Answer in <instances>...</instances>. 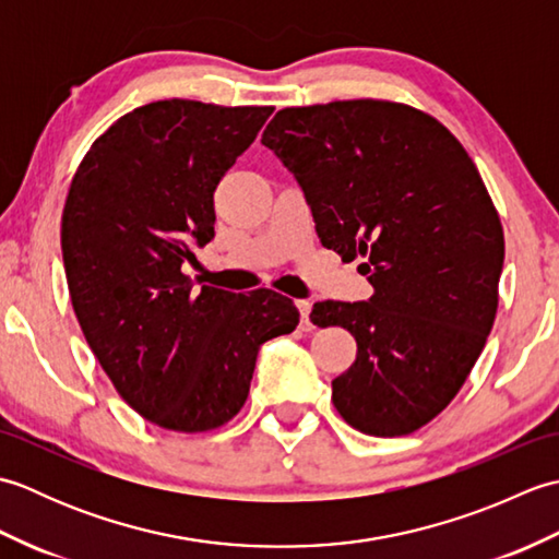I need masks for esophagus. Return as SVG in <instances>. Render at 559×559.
Instances as JSON below:
<instances>
[{
  "label": "esophagus",
  "mask_w": 559,
  "mask_h": 559,
  "mask_svg": "<svg viewBox=\"0 0 559 559\" xmlns=\"http://www.w3.org/2000/svg\"><path fill=\"white\" fill-rule=\"evenodd\" d=\"M295 305H298V310H300V329H302V331H312V329H314L312 319H310L312 302H310V300H298Z\"/></svg>",
  "instance_id": "34e87169"
}]
</instances>
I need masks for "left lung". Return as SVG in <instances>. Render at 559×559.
<instances>
[{"label": "left lung", "mask_w": 559, "mask_h": 559, "mask_svg": "<svg viewBox=\"0 0 559 559\" xmlns=\"http://www.w3.org/2000/svg\"><path fill=\"white\" fill-rule=\"evenodd\" d=\"M300 182L314 230L372 283L370 302H317L355 362L331 382L341 418L372 437L420 430L485 348L504 233L476 163L432 115L358 98L283 108L261 136Z\"/></svg>", "instance_id": "left-lung-1"}]
</instances>
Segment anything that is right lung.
<instances>
[{"label":"right lung","mask_w":559,"mask_h":559,"mask_svg":"<svg viewBox=\"0 0 559 559\" xmlns=\"http://www.w3.org/2000/svg\"><path fill=\"white\" fill-rule=\"evenodd\" d=\"M269 105L156 100L122 115L79 163L62 213L67 286L83 336L129 406L173 432L228 425L259 346L290 334V298L213 286L182 264L213 237V192Z\"/></svg>","instance_id":"add662e5"}]
</instances>
